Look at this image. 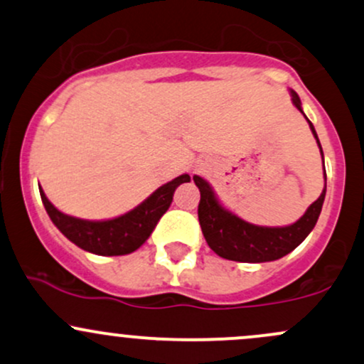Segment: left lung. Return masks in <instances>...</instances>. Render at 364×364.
<instances>
[{"label": "left lung", "mask_w": 364, "mask_h": 364, "mask_svg": "<svg viewBox=\"0 0 364 364\" xmlns=\"http://www.w3.org/2000/svg\"><path fill=\"white\" fill-rule=\"evenodd\" d=\"M291 95L292 104L303 112L299 95L294 90H291ZM306 121L310 123V128L321 152L318 135H316L311 121L308 118ZM321 157H323V152H321ZM325 179H327V174H325ZM193 181L200 190L198 220L208 246L225 260L246 263L279 260V258L291 253L296 246L301 245L318 220L325 200V191H327V185H325L321 195L308 207L301 219L296 220L294 224L286 225V228H263V225L246 223L232 212L225 210L217 200L210 185L203 178L193 176Z\"/></svg>", "instance_id": "8db88e82"}]
</instances>
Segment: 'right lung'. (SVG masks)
I'll list each match as a JSON object with an SVG mask.
<instances>
[{"label": "right lung", "mask_w": 364, "mask_h": 364, "mask_svg": "<svg viewBox=\"0 0 364 364\" xmlns=\"http://www.w3.org/2000/svg\"><path fill=\"white\" fill-rule=\"evenodd\" d=\"M190 181L188 174L174 178L157 188L145 202L129 210L128 214L116 217L109 220H83L77 217L66 215L58 210L44 195L43 188H39L41 198L46 207V212L51 217L53 224L68 237L78 248L102 257H116V255H128L139 250L152 231L156 229L162 215L166 214L176 188L181 183Z\"/></svg>", "instance_id": "right-lung-1"}]
</instances>
